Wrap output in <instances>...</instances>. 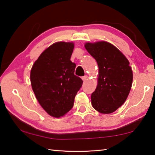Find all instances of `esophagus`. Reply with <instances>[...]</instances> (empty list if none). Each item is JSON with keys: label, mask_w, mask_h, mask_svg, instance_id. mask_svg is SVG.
<instances>
[{"label": "esophagus", "mask_w": 155, "mask_h": 155, "mask_svg": "<svg viewBox=\"0 0 155 155\" xmlns=\"http://www.w3.org/2000/svg\"><path fill=\"white\" fill-rule=\"evenodd\" d=\"M87 75H85V76H84V77H82V80L83 81H85L86 80H87Z\"/></svg>", "instance_id": "obj_1"}]
</instances>
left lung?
Returning <instances> with one entry per match:
<instances>
[{
	"mask_svg": "<svg viewBox=\"0 0 155 155\" xmlns=\"http://www.w3.org/2000/svg\"><path fill=\"white\" fill-rule=\"evenodd\" d=\"M85 47L99 68L98 85L91 96V104L100 113L111 114L122 105L130 92L133 72L129 61L107 41L86 43Z\"/></svg>",
	"mask_w": 155,
	"mask_h": 155,
	"instance_id": "1",
	"label": "left lung"
}]
</instances>
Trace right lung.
I'll return each mask as SVG.
<instances>
[{"label": "right lung", "instance_id": "obj_1", "mask_svg": "<svg viewBox=\"0 0 155 155\" xmlns=\"http://www.w3.org/2000/svg\"><path fill=\"white\" fill-rule=\"evenodd\" d=\"M73 49V43H54L40 54L31 69L33 92L51 116L59 117L69 111L82 86V79L74 75L76 64L70 61Z\"/></svg>", "mask_w": 155, "mask_h": 155}]
</instances>
